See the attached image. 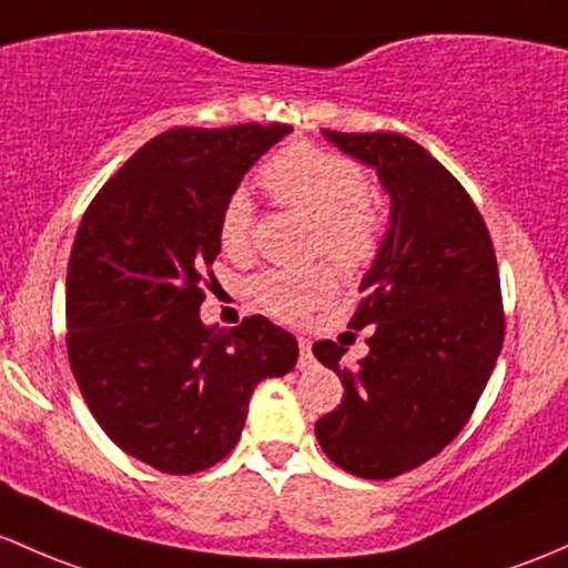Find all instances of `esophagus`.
<instances>
[{
	"instance_id": "1",
	"label": "esophagus",
	"mask_w": 568,
	"mask_h": 568,
	"mask_svg": "<svg viewBox=\"0 0 568 568\" xmlns=\"http://www.w3.org/2000/svg\"><path fill=\"white\" fill-rule=\"evenodd\" d=\"M310 364H313V348L307 337H300V369H307Z\"/></svg>"
}]
</instances>
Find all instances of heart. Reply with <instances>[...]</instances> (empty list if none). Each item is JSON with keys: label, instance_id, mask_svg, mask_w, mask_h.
Returning <instances> with one entry per match:
<instances>
[{"label": "heart", "instance_id": "obj_1", "mask_svg": "<svg viewBox=\"0 0 568 568\" xmlns=\"http://www.w3.org/2000/svg\"><path fill=\"white\" fill-rule=\"evenodd\" d=\"M264 184L280 204L296 209L318 225L315 250L334 264L362 268L381 247L378 212L369 206V182L354 160L326 149H285L264 165ZM253 239V204L239 190L220 214V244L225 253L244 255ZM334 294V274L326 266L272 268L253 280V300L280 321H302Z\"/></svg>", "mask_w": 568, "mask_h": 568}]
</instances>
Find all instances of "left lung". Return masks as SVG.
<instances>
[{
	"label": "left lung",
	"instance_id": "1",
	"mask_svg": "<svg viewBox=\"0 0 568 568\" xmlns=\"http://www.w3.org/2000/svg\"><path fill=\"white\" fill-rule=\"evenodd\" d=\"M321 133L378 174L392 209L351 318L369 329V354L345 367L348 348L313 345L345 389L315 438L348 474L394 479L452 444L485 392L504 345L498 264L479 209L425 146L399 133Z\"/></svg>",
	"mask_w": 568,
	"mask_h": 568
}]
</instances>
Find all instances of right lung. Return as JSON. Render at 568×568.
<instances>
[{
    "label": "right lung",
    "mask_w": 568,
    "mask_h": 568,
    "mask_svg": "<svg viewBox=\"0 0 568 568\" xmlns=\"http://www.w3.org/2000/svg\"><path fill=\"white\" fill-rule=\"evenodd\" d=\"M288 124L174 128L94 195L68 266V354L105 435L163 474H199L236 446L250 397L296 367L300 345L264 315L201 321L220 214Z\"/></svg>",
    "instance_id": "obj_1"
}]
</instances>
